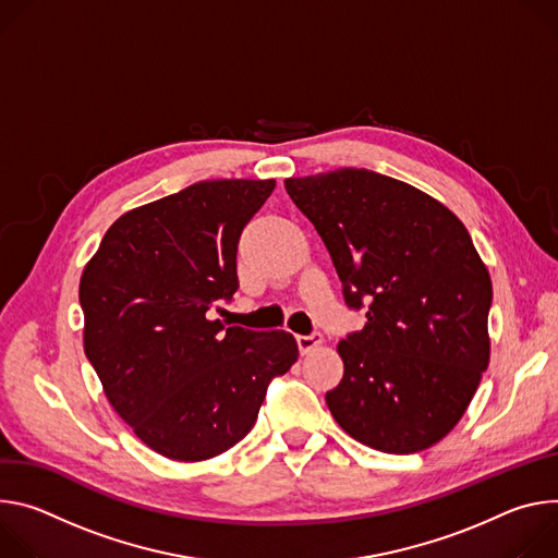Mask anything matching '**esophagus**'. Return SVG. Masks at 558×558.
<instances>
[{
	"label": "esophagus",
	"mask_w": 558,
	"mask_h": 558,
	"mask_svg": "<svg viewBox=\"0 0 558 558\" xmlns=\"http://www.w3.org/2000/svg\"><path fill=\"white\" fill-rule=\"evenodd\" d=\"M322 341H324V335H322V332H311V335H299V337H296V345H299L301 354L313 352L315 348L322 345Z\"/></svg>",
	"instance_id": "1"
}]
</instances>
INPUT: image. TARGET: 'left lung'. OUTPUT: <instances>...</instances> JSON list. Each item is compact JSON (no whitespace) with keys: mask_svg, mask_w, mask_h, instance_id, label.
<instances>
[{"mask_svg":"<svg viewBox=\"0 0 558 558\" xmlns=\"http://www.w3.org/2000/svg\"><path fill=\"white\" fill-rule=\"evenodd\" d=\"M286 191L324 239L345 305L367 317L337 345L335 421L381 452L435 446L489 361L492 281L470 232L437 199L365 168L292 177Z\"/></svg>","mask_w":558,"mask_h":558,"instance_id":"8db88e82","label":"left lung"}]
</instances>
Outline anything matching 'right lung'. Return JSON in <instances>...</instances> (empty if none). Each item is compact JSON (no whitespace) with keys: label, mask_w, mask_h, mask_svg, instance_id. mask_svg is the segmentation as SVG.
<instances>
[{"label":"right lung","mask_w":558,"mask_h":558,"mask_svg":"<svg viewBox=\"0 0 558 558\" xmlns=\"http://www.w3.org/2000/svg\"><path fill=\"white\" fill-rule=\"evenodd\" d=\"M275 179H215L121 215L84 268V350L117 414L155 452L213 459L253 429L299 356L290 332L208 319L239 288L241 230Z\"/></svg>","instance_id":"1"}]
</instances>
